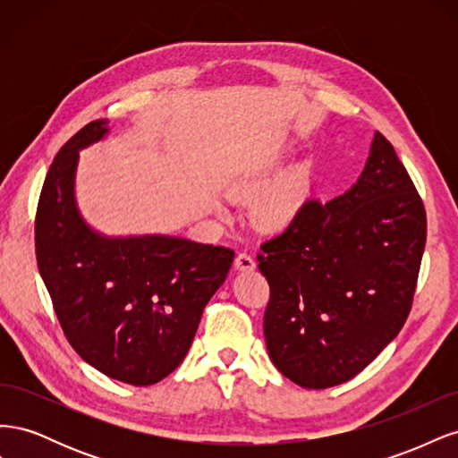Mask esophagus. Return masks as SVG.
<instances>
[{
    "mask_svg": "<svg viewBox=\"0 0 458 458\" xmlns=\"http://www.w3.org/2000/svg\"><path fill=\"white\" fill-rule=\"evenodd\" d=\"M254 267H256V261H254V258H252L250 252L242 250V252L237 254V258H234V269H239V271H252Z\"/></svg>",
    "mask_w": 458,
    "mask_h": 458,
    "instance_id": "esophagus-1",
    "label": "esophagus"
}]
</instances>
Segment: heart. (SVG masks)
<instances>
[{"instance_id":"b5f03b06","label":"heart","mask_w":458,"mask_h":458,"mask_svg":"<svg viewBox=\"0 0 458 458\" xmlns=\"http://www.w3.org/2000/svg\"><path fill=\"white\" fill-rule=\"evenodd\" d=\"M256 182L239 183V191H252ZM303 197V185L300 177H288L279 185L266 192L256 204V217L263 227L281 229L294 219Z\"/></svg>"}]
</instances>
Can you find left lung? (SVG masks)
<instances>
[{
  "instance_id": "8db88e82",
  "label": "left lung",
  "mask_w": 458,
  "mask_h": 458,
  "mask_svg": "<svg viewBox=\"0 0 458 458\" xmlns=\"http://www.w3.org/2000/svg\"><path fill=\"white\" fill-rule=\"evenodd\" d=\"M426 244V210L392 143L377 131L357 183L308 199L263 241V335L273 365L310 390L352 380L403 328Z\"/></svg>"
}]
</instances>
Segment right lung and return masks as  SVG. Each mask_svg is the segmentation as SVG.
<instances>
[{"mask_svg":"<svg viewBox=\"0 0 458 458\" xmlns=\"http://www.w3.org/2000/svg\"><path fill=\"white\" fill-rule=\"evenodd\" d=\"M93 120L55 157L39 192L34 241L41 279L68 344L108 378L150 386L172 374L234 252L174 237L105 239L74 206L78 150L99 141Z\"/></svg>","mask_w":458,"mask_h":458,"instance_id":"obj_1","label":"right lung"}]
</instances>
